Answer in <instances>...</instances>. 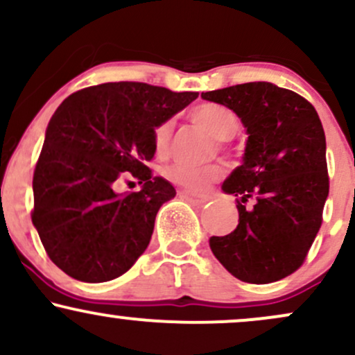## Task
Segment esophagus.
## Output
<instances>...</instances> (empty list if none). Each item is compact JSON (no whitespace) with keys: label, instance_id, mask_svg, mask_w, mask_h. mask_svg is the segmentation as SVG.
<instances>
[{"label":"esophagus","instance_id":"esophagus-1","mask_svg":"<svg viewBox=\"0 0 355 355\" xmlns=\"http://www.w3.org/2000/svg\"><path fill=\"white\" fill-rule=\"evenodd\" d=\"M180 195L183 198H187V200L195 203V205H203V203H207L210 200L209 195H198V193H191V191H187V190H182Z\"/></svg>","mask_w":355,"mask_h":355}]
</instances>
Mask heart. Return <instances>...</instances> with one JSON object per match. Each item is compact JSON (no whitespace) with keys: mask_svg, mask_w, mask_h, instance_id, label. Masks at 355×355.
I'll use <instances>...</instances> for the list:
<instances>
[{"mask_svg":"<svg viewBox=\"0 0 355 355\" xmlns=\"http://www.w3.org/2000/svg\"><path fill=\"white\" fill-rule=\"evenodd\" d=\"M190 118L193 123L205 130L214 140L229 141L239 132V116L230 108L218 103H202L197 105L190 112ZM170 137H172V121H162L153 132V146L157 153H165L168 148ZM222 166H191L183 164H175L165 170V175L177 185L187 187V189H203L207 183L217 180L222 175Z\"/></svg>","mask_w":355,"mask_h":355,"instance_id":"obj_1","label":"heart"}]
</instances>
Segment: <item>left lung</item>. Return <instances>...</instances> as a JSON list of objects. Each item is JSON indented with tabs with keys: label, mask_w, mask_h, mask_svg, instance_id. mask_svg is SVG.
<instances>
[{
	"label": "left lung",
	"mask_w": 355,
	"mask_h": 355,
	"mask_svg": "<svg viewBox=\"0 0 355 355\" xmlns=\"http://www.w3.org/2000/svg\"><path fill=\"white\" fill-rule=\"evenodd\" d=\"M230 108L247 130L242 165L222 190L237 197L239 225L210 248L232 275L268 284L304 263L329 195L325 135L315 108L268 81L202 93Z\"/></svg>",
	"instance_id": "8db88e82"
}]
</instances>
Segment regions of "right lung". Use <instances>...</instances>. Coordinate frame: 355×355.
Segmentation results:
<instances>
[{"mask_svg": "<svg viewBox=\"0 0 355 355\" xmlns=\"http://www.w3.org/2000/svg\"><path fill=\"white\" fill-rule=\"evenodd\" d=\"M197 96L116 81L80 89L56 108L35 168L31 220L64 274L107 282L146 250L157 211L177 193L146 166L153 132ZM126 176L137 178L140 192L117 193Z\"/></svg>", "mask_w": 355, "mask_h": 355, "instance_id": "add662e5", "label": "right lung"}]
</instances>
